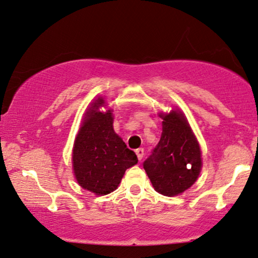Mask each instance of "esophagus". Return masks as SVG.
I'll use <instances>...</instances> for the list:
<instances>
[{
  "mask_svg": "<svg viewBox=\"0 0 258 258\" xmlns=\"http://www.w3.org/2000/svg\"><path fill=\"white\" fill-rule=\"evenodd\" d=\"M135 153H136V155H137V159H139L140 161H141V160L143 159V156H145V149L139 148V149L135 150Z\"/></svg>",
  "mask_w": 258,
  "mask_h": 258,
  "instance_id": "34e87169",
  "label": "esophagus"
}]
</instances>
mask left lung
<instances>
[{
  "label": "left lung",
  "instance_id": "obj_1",
  "mask_svg": "<svg viewBox=\"0 0 258 258\" xmlns=\"http://www.w3.org/2000/svg\"><path fill=\"white\" fill-rule=\"evenodd\" d=\"M159 116L163 119L161 139L152 155L143 162V168L156 192L174 197L197 181L203 165L202 152L180 110Z\"/></svg>",
  "mask_w": 258,
  "mask_h": 258
}]
</instances>
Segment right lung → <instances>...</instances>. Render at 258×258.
I'll return each mask as SVG.
<instances>
[{
    "label": "right lung",
    "mask_w": 258,
    "mask_h": 258,
    "mask_svg": "<svg viewBox=\"0 0 258 258\" xmlns=\"http://www.w3.org/2000/svg\"><path fill=\"white\" fill-rule=\"evenodd\" d=\"M99 97L83 118L72 153L73 172L84 189L105 196L118 187L125 170L136 165V154L113 130L112 110L99 111L104 106Z\"/></svg>",
    "instance_id": "obj_1"
}]
</instances>
